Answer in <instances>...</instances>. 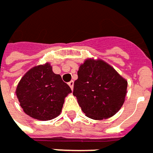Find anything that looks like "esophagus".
Instances as JSON below:
<instances>
[{"instance_id": "1", "label": "esophagus", "mask_w": 153, "mask_h": 153, "mask_svg": "<svg viewBox=\"0 0 153 153\" xmlns=\"http://www.w3.org/2000/svg\"><path fill=\"white\" fill-rule=\"evenodd\" d=\"M68 85H69L71 88L73 89V86H74V82H73V81H71L70 82H68Z\"/></svg>"}]
</instances>
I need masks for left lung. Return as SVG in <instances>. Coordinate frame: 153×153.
Returning a JSON list of instances; mask_svg holds the SVG:
<instances>
[{
	"mask_svg": "<svg viewBox=\"0 0 153 153\" xmlns=\"http://www.w3.org/2000/svg\"><path fill=\"white\" fill-rule=\"evenodd\" d=\"M73 95L88 117L103 120L120 109L126 95L127 81L102 60L88 59L79 67Z\"/></svg>",
	"mask_w": 153,
	"mask_h": 153,
	"instance_id": "left-lung-1",
	"label": "left lung"
}]
</instances>
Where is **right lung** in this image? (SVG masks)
Wrapping results in <instances>:
<instances>
[{
	"instance_id": "right-lung-1",
	"label": "right lung",
	"mask_w": 153,
	"mask_h": 153,
	"mask_svg": "<svg viewBox=\"0 0 153 153\" xmlns=\"http://www.w3.org/2000/svg\"><path fill=\"white\" fill-rule=\"evenodd\" d=\"M70 87L55 74L50 63L27 71L17 85L16 94L23 111L39 120H50L61 112Z\"/></svg>"
}]
</instances>
